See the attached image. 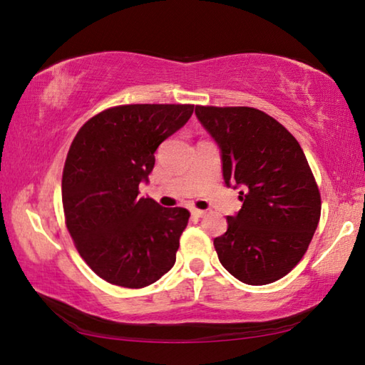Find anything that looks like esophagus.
I'll return each instance as SVG.
<instances>
[{
    "label": "esophagus",
    "mask_w": 365,
    "mask_h": 365,
    "mask_svg": "<svg viewBox=\"0 0 365 365\" xmlns=\"http://www.w3.org/2000/svg\"><path fill=\"white\" fill-rule=\"evenodd\" d=\"M190 212H191V215H193V217H202V215L206 214V211H201V209H195V207H191Z\"/></svg>",
    "instance_id": "esophagus-1"
}]
</instances>
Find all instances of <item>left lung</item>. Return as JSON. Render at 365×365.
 Returning <instances> with one entry per match:
<instances>
[{"label": "left lung", "mask_w": 365, "mask_h": 365, "mask_svg": "<svg viewBox=\"0 0 365 365\" xmlns=\"http://www.w3.org/2000/svg\"><path fill=\"white\" fill-rule=\"evenodd\" d=\"M217 143L227 187L243 206L214 240L219 261L246 285L285 277L307 251L320 219V193L296 138L255 108L196 106Z\"/></svg>", "instance_id": "8db88e82"}]
</instances>
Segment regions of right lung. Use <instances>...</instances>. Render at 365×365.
<instances>
[{"label":"right lung","mask_w":365,"mask_h":365,"mask_svg":"<svg viewBox=\"0 0 365 365\" xmlns=\"http://www.w3.org/2000/svg\"><path fill=\"white\" fill-rule=\"evenodd\" d=\"M193 104H127L103 110L73 138L63 172V206L76 248L98 277L143 288L174 267L185 207L140 196L154 153L193 114Z\"/></svg>","instance_id":"add662e5"}]
</instances>
